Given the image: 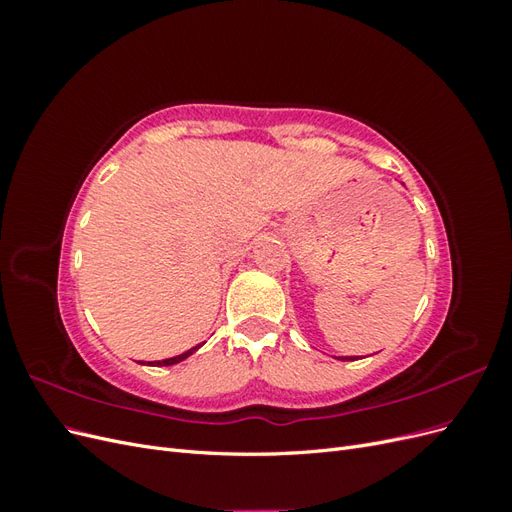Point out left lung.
I'll use <instances>...</instances> for the list:
<instances>
[{
  "instance_id": "1",
  "label": "left lung",
  "mask_w": 512,
  "mask_h": 512,
  "mask_svg": "<svg viewBox=\"0 0 512 512\" xmlns=\"http://www.w3.org/2000/svg\"><path fill=\"white\" fill-rule=\"evenodd\" d=\"M339 361H354V356H342V359Z\"/></svg>"
}]
</instances>
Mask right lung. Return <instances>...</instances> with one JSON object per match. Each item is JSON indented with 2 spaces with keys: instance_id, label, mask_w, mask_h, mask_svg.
Instances as JSON below:
<instances>
[{
  "instance_id": "1",
  "label": "right lung",
  "mask_w": 512,
  "mask_h": 512,
  "mask_svg": "<svg viewBox=\"0 0 512 512\" xmlns=\"http://www.w3.org/2000/svg\"><path fill=\"white\" fill-rule=\"evenodd\" d=\"M200 346H203V344H198V346L190 348L188 352H183V354H177V356H173V359H164V361H156V363H149V365H156V367H162V365H175V363H179V361H183V359H188V356H190V354H194Z\"/></svg>"
}]
</instances>
